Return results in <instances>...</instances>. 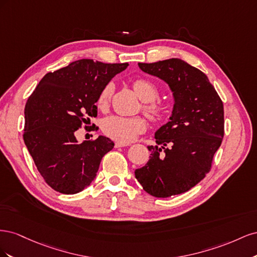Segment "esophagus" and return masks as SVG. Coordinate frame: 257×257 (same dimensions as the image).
<instances>
[{
	"mask_svg": "<svg viewBox=\"0 0 257 257\" xmlns=\"http://www.w3.org/2000/svg\"><path fill=\"white\" fill-rule=\"evenodd\" d=\"M126 146H130V144L122 143V142H115L114 143V147L115 148H122V147H126Z\"/></svg>",
	"mask_w": 257,
	"mask_h": 257,
	"instance_id": "esophagus-1",
	"label": "esophagus"
}]
</instances>
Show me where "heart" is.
Returning a JSON list of instances; mask_svg holds the SVG:
<instances>
[{
  "instance_id": "b5f03b06",
  "label": "heart",
  "mask_w": 257,
  "mask_h": 257,
  "mask_svg": "<svg viewBox=\"0 0 257 257\" xmlns=\"http://www.w3.org/2000/svg\"><path fill=\"white\" fill-rule=\"evenodd\" d=\"M133 88L136 94L143 102H146L144 109L147 114L154 121L164 120L170 112V106L164 103H157L153 100L158 97L159 90L153 82L147 79H137L133 82ZM112 94V85L107 84L99 92L96 99V105L99 109H106ZM103 132L112 139L127 143L133 141L147 128V122L141 116L125 118L121 115H110L102 123Z\"/></svg>"
}]
</instances>
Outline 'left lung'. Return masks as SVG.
Here are the masks:
<instances>
[{
  "label": "left lung",
  "mask_w": 257,
  "mask_h": 257,
  "mask_svg": "<svg viewBox=\"0 0 257 257\" xmlns=\"http://www.w3.org/2000/svg\"><path fill=\"white\" fill-rule=\"evenodd\" d=\"M138 66L173 93L169 121L155 132L157 145L148 146L149 161L135 170L148 194L166 198L189 191L209 173L224 136L223 103L208 77L181 59Z\"/></svg>",
  "instance_id": "8db88e82"
}]
</instances>
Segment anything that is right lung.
Masks as SVG:
<instances>
[{"instance_id":"right-lung-1","label":"right lung","mask_w":257,"mask_h":257,"mask_svg":"<svg viewBox=\"0 0 257 257\" xmlns=\"http://www.w3.org/2000/svg\"><path fill=\"white\" fill-rule=\"evenodd\" d=\"M127 66L77 60L46 74L29 97L23 141L38 172L53 190L76 194L94 180L100 161L114 144L102 135L78 143L75 132L87 122V116L97 115L99 92Z\"/></svg>"}]
</instances>
